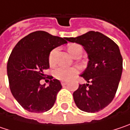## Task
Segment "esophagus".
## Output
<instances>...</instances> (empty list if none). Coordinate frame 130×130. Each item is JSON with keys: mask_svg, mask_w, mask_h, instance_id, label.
Listing matches in <instances>:
<instances>
[{"mask_svg": "<svg viewBox=\"0 0 130 130\" xmlns=\"http://www.w3.org/2000/svg\"><path fill=\"white\" fill-rule=\"evenodd\" d=\"M61 84H62V86H65V85L67 84V82H65V81H62V82H61Z\"/></svg>", "mask_w": 130, "mask_h": 130, "instance_id": "1", "label": "esophagus"}]
</instances>
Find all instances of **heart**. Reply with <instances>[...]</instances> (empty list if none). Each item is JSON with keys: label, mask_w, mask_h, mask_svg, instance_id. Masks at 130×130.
I'll list each match as a JSON object with an SVG mask.
<instances>
[{"label": "heart", "mask_w": 130, "mask_h": 130, "mask_svg": "<svg viewBox=\"0 0 130 130\" xmlns=\"http://www.w3.org/2000/svg\"><path fill=\"white\" fill-rule=\"evenodd\" d=\"M68 50L69 53L73 56L76 53L81 51L82 47L79 44L73 43L68 46ZM57 53V48H54L49 53L48 55V62L51 65H54L55 63V56ZM79 71L76 68H65V67H59L54 71V76L56 79L59 80L67 81L70 79L73 76L76 74Z\"/></svg>", "instance_id": "1"}]
</instances>
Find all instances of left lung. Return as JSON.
<instances>
[{
  "label": "left lung",
  "mask_w": 130,
  "mask_h": 130,
  "mask_svg": "<svg viewBox=\"0 0 130 130\" xmlns=\"http://www.w3.org/2000/svg\"><path fill=\"white\" fill-rule=\"evenodd\" d=\"M67 40L84 46L88 54V67L81 75L88 84L79 85L73 93L77 107L87 112L103 110L116 93L123 69L118 45L99 31H90Z\"/></svg>",
  "instance_id": "obj_1"
}]
</instances>
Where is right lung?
Returning a JSON list of instances; mask_svg holds the SVG:
<instances>
[{
  "instance_id": "obj_1",
  "label": "right lung",
  "mask_w": 130,
  "mask_h": 130,
  "mask_svg": "<svg viewBox=\"0 0 130 130\" xmlns=\"http://www.w3.org/2000/svg\"><path fill=\"white\" fill-rule=\"evenodd\" d=\"M66 40L67 37L37 31L21 39L12 50L7 62L9 88L14 99L27 111L44 112L54 106L62 88L60 82L51 79L48 86L40 82L45 79L44 71L49 68L51 51L67 43Z\"/></svg>"
}]
</instances>
